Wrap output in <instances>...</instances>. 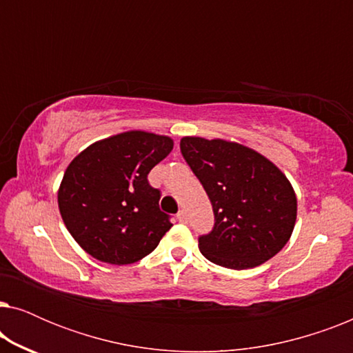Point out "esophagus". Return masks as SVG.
<instances>
[{
    "label": "esophagus",
    "mask_w": 353,
    "mask_h": 353,
    "mask_svg": "<svg viewBox=\"0 0 353 353\" xmlns=\"http://www.w3.org/2000/svg\"><path fill=\"white\" fill-rule=\"evenodd\" d=\"M176 219H178V221H181V223H186V221H188V215H186V212H185V210H180V212H178Z\"/></svg>",
    "instance_id": "1"
}]
</instances>
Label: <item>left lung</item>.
I'll return each mask as SVG.
<instances>
[{"label":"left lung","instance_id":"1","mask_svg":"<svg viewBox=\"0 0 353 353\" xmlns=\"http://www.w3.org/2000/svg\"><path fill=\"white\" fill-rule=\"evenodd\" d=\"M180 149L214 207V230L199 238L202 255L231 270L255 268L274 257L297 219L288 176L255 149L228 139L183 137Z\"/></svg>","mask_w":353,"mask_h":353}]
</instances>
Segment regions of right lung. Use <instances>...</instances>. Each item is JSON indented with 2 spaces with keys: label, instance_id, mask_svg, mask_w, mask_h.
Instances as JSON below:
<instances>
[{
  "label": "right lung",
  "instance_id": "right-lung-1",
  "mask_svg": "<svg viewBox=\"0 0 353 353\" xmlns=\"http://www.w3.org/2000/svg\"><path fill=\"white\" fill-rule=\"evenodd\" d=\"M173 149V139L128 130L99 139L72 159L57 190L65 228L91 257L128 265L152 252L172 228L159 209L161 191L148 173Z\"/></svg>",
  "mask_w": 353,
  "mask_h": 353
}]
</instances>
